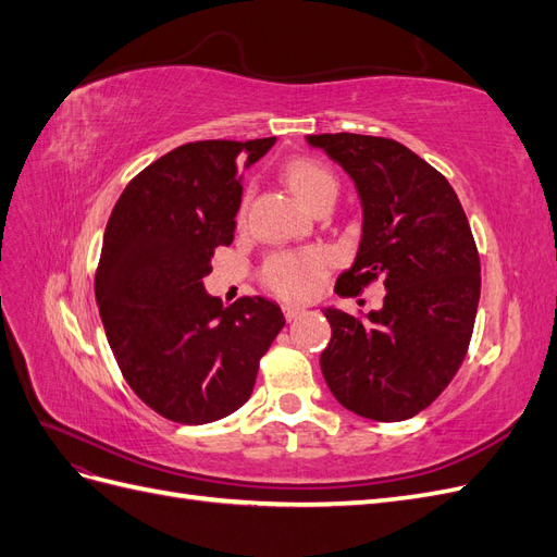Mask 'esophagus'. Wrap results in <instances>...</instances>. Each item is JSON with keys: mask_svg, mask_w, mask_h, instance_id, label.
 Masks as SVG:
<instances>
[{"mask_svg": "<svg viewBox=\"0 0 557 557\" xmlns=\"http://www.w3.org/2000/svg\"><path fill=\"white\" fill-rule=\"evenodd\" d=\"M283 313H285V320H295V318L301 313V309H295V307H285V309H283Z\"/></svg>", "mask_w": 557, "mask_h": 557, "instance_id": "34e87169", "label": "esophagus"}]
</instances>
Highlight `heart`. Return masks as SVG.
Segmentation results:
<instances>
[{"mask_svg":"<svg viewBox=\"0 0 557 557\" xmlns=\"http://www.w3.org/2000/svg\"><path fill=\"white\" fill-rule=\"evenodd\" d=\"M285 181L295 195L313 209L320 199L336 197V176L327 164L313 158H295L285 164ZM325 256L318 250L309 252H281L267 262L264 281L278 297L299 301L313 293L315 281L325 272Z\"/></svg>","mask_w":557,"mask_h":557,"instance_id":"b5f03b06","label":"heart"}]
</instances>
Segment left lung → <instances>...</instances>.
I'll return each instance as SVG.
<instances>
[{
  "label": "left lung",
  "mask_w": 557,
  "mask_h": 557,
  "mask_svg": "<svg viewBox=\"0 0 557 557\" xmlns=\"http://www.w3.org/2000/svg\"><path fill=\"white\" fill-rule=\"evenodd\" d=\"M342 164L362 205L356 262L336 293L381 278L379 311L323 309L332 339L320 356L325 383L348 411L397 423L428 409L458 372L474 330L481 262L450 183L399 141L367 134H309Z\"/></svg>",
  "instance_id": "8db88e82"
}]
</instances>
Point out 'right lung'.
Returning <instances> with one entry per match:
<instances>
[{
    "label": "right lung",
    "mask_w": 557,
    "mask_h": 557,
    "mask_svg": "<svg viewBox=\"0 0 557 557\" xmlns=\"http://www.w3.org/2000/svg\"><path fill=\"white\" fill-rule=\"evenodd\" d=\"M274 144H183L127 183L107 223L95 297L109 346L137 397L174 423L205 425L237 411L285 325L264 297L225 309L205 290L213 250L234 239L239 166Z\"/></svg>",
    "instance_id": "obj_1"
}]
</instances>
